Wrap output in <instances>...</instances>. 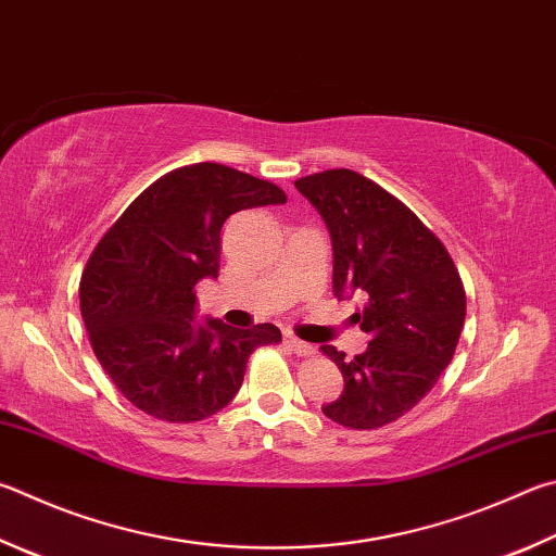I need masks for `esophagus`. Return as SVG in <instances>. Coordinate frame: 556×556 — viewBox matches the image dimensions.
<instances>
[{
  "label": "esophagus",
  "mask_w": 556,
  "mask_h": 556,
  "mask_svg": "<svg viewBox=\"0 0 556 556\" xmlns=\"http://www.w3.org/2000/svg\"><path fill=\"white\" fill-rule=\"evenodd\" d=\"M287 345L296 352L299 357H311V355H316V348L311 345V342H304V340H299L296 336H287Z\"/></svg>",
  "instance_id": "obj_1"
}]
</instances>
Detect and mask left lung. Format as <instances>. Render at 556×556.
Returning <instances> with one entry per match:
<instances>
[{
  "label": "left lung",
  "instance_id": "obj_1",
  "mask_svg": "<svg viewBox=\"0 0 556 556\" xmlns=\"http://www.w3.org/2000/svg\"><path fill=\"white\" fill-rule=\"evenodd\" d=\"M326 220L332 291H365L355 313L371 338L367 352L323 345L345 379L323 413L338 426L377 430L418 406L454 357L467 294L447 248L401 199L355 169H326L294 181Z\"/></svg>",
  "mask_w": 556,
  "mask_h": 556
}]
</instances>
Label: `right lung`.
Returning <instances> with one entry per match:
<instances>
[{"instance_id":"add662e5","label":"right lung","mask_w":556,"mask_h":556,"mask_svg":"<svg viewBox=\"0 0 556 556\" xmlns=\"http://www.w3.org/2000/svg\"><path fill=\"white\" fill-rule=\"evenodd\" d=\"M267 179L197 163L155 179L99 240L79 279V311L99 365L148 416L197 422L226 408L271 323H194V287L218 277L220 228L236 211L285 204Z\"/></svg>"}]
</instances>
